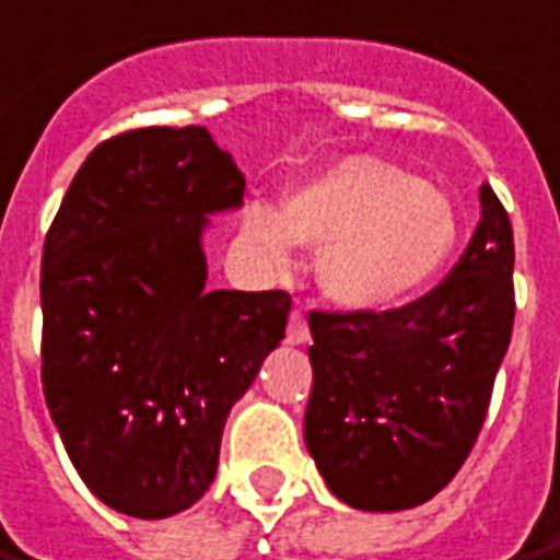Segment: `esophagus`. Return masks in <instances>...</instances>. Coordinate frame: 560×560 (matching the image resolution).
<instances>
[{"mask_svg": "<svg viewBox=\"0 0 560 560\" xmlns=\"http://www.w3.org/2000/svg\"><path fill=\"white\" fill-rule=\"evenodd\" d=\"M287 341L289 345H307V341H311V329H307V319H304L302 311H292V317H289V329H287Z\"/></svg>", "mask_w": 560, "mask_h": 560, "instance_id": "esophagus-1", "label": "esophagus"}]
</instances>
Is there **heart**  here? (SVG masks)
<instances>
[{
	"label": "heart",
	"instance_id": "obj_1",
	"mask_svg": "<svg viewBox=\"0 0 560 560\" xmlns=\"http://www.w3.org/2000/svg\"><path fill=\"white\" fill-rule=\"evenodd\" d=\"M246 231L273 265L292 246H323L319 289L347 311H384L430 283L457 241L451 203L418 176L350 158L302 185L283 210L249 207Z\"/></svg>",
	"mask_w": 560,
	"mask_h": 560
}]
</instances>
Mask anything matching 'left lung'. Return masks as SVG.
Masks as SVG:
<instances>
[{
  "label": "left lung",
  "mask_w": 560,
  "mask_h": 560,
  "mask_svg": "<svg viewBox=\"0 0 560 560\" xmlns=\"http://www.w3.org/2000/svg\"><path fill=\"white\" fill-rule=\"evenodd\" d=\"M451 273L393 311H311L304 442L329 491L399 512L442 491L481 433L515 319L512 222L488 183Z\"/></svg>",
  "instance_id": "obj_1"
}]
</instances>
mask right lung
<instances>
[{
    "instance_id": "right-lung-1",
    "label": "right lung",
    "mask_w": 560,
    "mask_h": 560,
    "mask_svg": "<svg viewBox=\"0 0 560 560\" xmlns=\"http://www.w3.org/2000/svg\"><path fill=\"white\" fill-rule=\"evenodd\" d=\"M243 173L207 127H140L81 164L42 249V390L81 481L167 518L213 485L231 405L287 335L283 289H207V213Z\"/></svg>"
}]
</instances>
